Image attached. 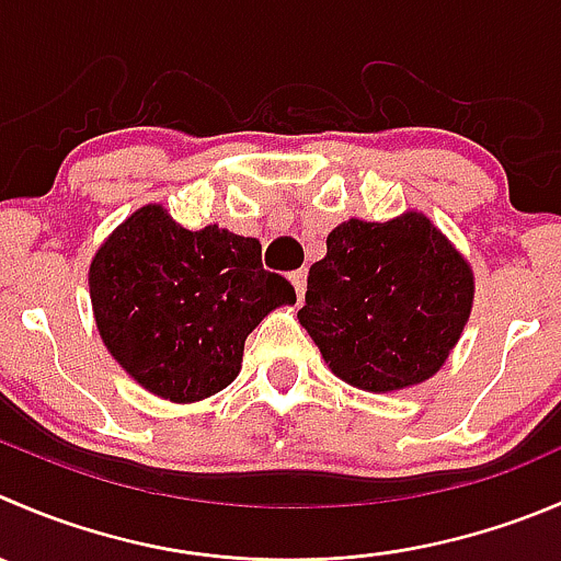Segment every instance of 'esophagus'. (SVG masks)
I'll use <instances>...</instances> for the list:
<instances>
[{
    "mask_svg": "<svg viewBox=\"0 0 561 561\" xmlns=\"http://www.w3.org/2000/svg\"><path fill=\"white\" fill-rule=\"evenodd\" d=\"M290 282H293V287H296V296H298V301H301V298H304V293H307V268H298V271H293V274H290Z\"/></svg>",
    "mask_w": 561,
    "mask_h": 561,
    "instance_id": "1",
    "label": "esophagus"
}]
</instances>
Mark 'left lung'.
Returning <instances> with one entry per match:
<instances>
[{
	"label": "left lung",
	"mask_w": 561,
	"mask_h": 561,
	"mask_svg": "<svg viewBox=\"0 0 561 561\" xmlns=\"http://www.w3.org/2000/svg\"><path fill=\"white\" fill-rule=\"evenodd\" d=\"M474 276L422 214L351 219L329 232L309 268L298 320L336 378L394 391L438 373L458 342Z\"/></svg>",
	"instance_id": "1"
}]
</instances>
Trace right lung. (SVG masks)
Returning a JSON list of instances; mask_svg holds the SVG:
<instances>
[{"label":"right lung","mask_w":561,"mask_h":561,"mask_svg":"<svg viewBox=\"0 0 561 561\" xmlns=\"http://www.w3.org/2000/svg\"><path fill=\"white\" fill-rule=\"evenodd\" d=\"M98 331L119 367L153 394L197 402L236 380L254 325L296 290L263 268L257 238L186 230L161 205L139 208L90 265Z\"/></svg>","instance_id":"1"}]
</instances>
